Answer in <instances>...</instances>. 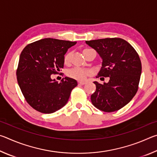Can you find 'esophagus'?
<instances>
[{"label":"esophagus","instance_id":"34e87169","mask_svg":"<svg viewBox=\"0 0 157 157\" xmlns=\"http://www.w3.org/2000/svg\"><path fill=\"white\" fill-rule=\"evenodd\" d=\"M78 84L79 85H84L85 84H86V82H84V81H79L78 82Z\"/></svg>","mask_w":157,"mask_h":157}]
</instances>
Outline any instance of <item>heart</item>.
<instances>
[{"label": "heart", "mask_w": 157, "mask_h": 157, "mask_svg": "<svg viewBox=\"0 0 157 157\" xmlns=\"http://www.w3.org/2000/svg\"><path fill=\"white\" fill-rule=\"evenodd\" d=\"M89 49H85L84 50H86ZM71 57V52H68L67 54L65 55L64 57V62L66 63H68L70 62ZM92 73V71L89 69L79 67V66H76L73 68L70 69L67 71L68 76L70 77L71 78L78 79V80H84L86 79L87 77L91 75Z\"/></svg>", "instance_id": "heart-1"}]
</instances>
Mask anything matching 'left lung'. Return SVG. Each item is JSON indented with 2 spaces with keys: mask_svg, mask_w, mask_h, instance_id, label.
Here are the masks:
<instances>
[{
  "mask_svg": "<svg viewBox=\"0 0 157 157\" xmlns=\"http://www.w3.org/2000/svg\"><path fill=\"white\" fill-rule=\"evenodd\" d=\"M102 58V67L96 78L109 77L107 83H94L92 104L105 112L123 108L132 100L139 89L142 66L139 55L128 42L121 38L86 41Z\"/></svg>",
  "mask_w": 157,
  "mask_h": 157,
  "instance_id": "8db88e82",
  "label": "left lung"
}]
</instances>
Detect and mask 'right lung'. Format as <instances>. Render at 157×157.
<instances>
[{
	"label": "right lung",
	"instance_id": "obj_1",
	"mask_svg": "<svg viewBox=\"0 0 157 157\" xmlns=\"http://www.w3.org/2000/svg\"><path fill=\"white\" fill-rule=\"evenodd\" d=\"M76 43L46 38L27 45L21 52L17 82L27 102L35 110L52 113L67 103L78 82L66 77L58 83L51 75L63 68L64 55Z\"/></svg>",
	"mask_w": 157,
	"mask_h": 157
}]
</instances>
